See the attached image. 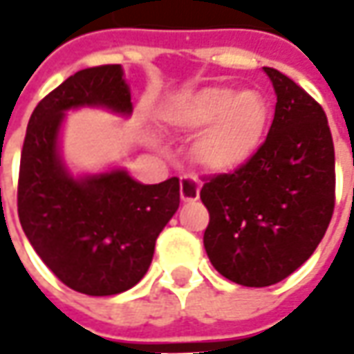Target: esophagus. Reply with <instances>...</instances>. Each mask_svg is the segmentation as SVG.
<instances>
[{
	"label": "esophagus",
	"instance_id": "esophagus-1",
	"mask_svg": "<svg viewBox=\"0 0 354 354\" xmlns=\"http://www.w3.org/2000/svg\"><path fill=\"white\" fill-rule=\"evenodd\" d=\"M179 193H181V201H183V203H193V201H197L198 193H201V187H198L197 179H193V177H181Z\"/></svg>",
	"mask_w": 354,
	"mask_h": 354
}]
</instances>
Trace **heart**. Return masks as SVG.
<instances>
[{"instance_id":"obj_1","label":"heart","mask_w":354,"mask_h":354,"mask_svg":"<svg viewBox=\"0 0 354 354\" xmlns=\"http://www.w3.org/2000/svg\"><path fill=\"white\" fill-rule=\"evenodd\" d=\"M163 124L196 133L191 156L211 173H234L250 163L270 126V104L260 90L211 84L183 92L161 108Z\"/></svg>"}]
</instances>
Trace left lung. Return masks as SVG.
Segmentation results:
<instances>
[{"label": "left lung", "mask_w": 354, "mask_h": 354, "mask_svg": "<svg viewBox=\"0 0 354 354\" xmlns=\"http://www.w3.org/2000/svg\"><path fill=\"white\" fill-rule=\"evenodd\" d=\"M276 114L250 163L207 179L205 250L218 274L266 288L293 274L315 252L335 207V149L327 116L292 78L264 66Z\"/></svg>", "instance_id": "1"}]
</instances>
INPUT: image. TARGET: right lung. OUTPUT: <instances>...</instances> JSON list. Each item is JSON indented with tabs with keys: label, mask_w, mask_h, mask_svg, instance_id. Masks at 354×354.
Wrapping results in <instances>:
<instances>
[{
	"label": "right lung",
	"mask_w": 354,
	"mask_h": 354,
	"mask_svg": "<svg viewBox=\"0 0 354 354\" xmlns=\"http://www.w3.org/2000/svg\"><path fill=\"white\" fill-rule=\"evenodd\" d=\"M76 108L129 116L124 68L78 71L37 104L21 151L17 212L35 252L64 286L116 295L145 276L159 232L179 209V179L143 185L122 167L73 175L62 159L61 129Z\"/></svg>",
	"instance_id": "obj_1"
}]
</instances>
